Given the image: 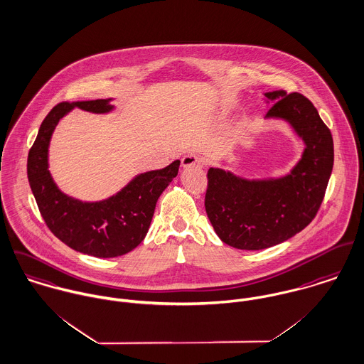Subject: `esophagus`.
I'll use <instances>...</instances> for the list:
<instances>
[{"mask_svg":"<svg viewBox=\"0 0 364 364\" xmlns=\"http://www.w3.org/2000/svg\"><path fill=\"white\" fill-rule=\"evenodd\" d=\"M204 166V160H203L200 156H198V154H195V153H189V154L183 156V159H182V166H183V168H189V166Z\"/></svg>","mask_w":364,"mask_h":364,"instance_id":"obj_1","label":"esophagus"}]
</instances>
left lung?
Wrapping results in <instances>:
<instances>
[{
	"mask_svg": "<svg viewBox=\"0 0 364 364\" xmlns=\"http://www.w3.org/2000/svg\"><path fill=\"white\" fill-rule=\"evenodd\" d=\"M264 96L276 101L265 119L288 122L304 150L298 164L279 178L246 179L221 168L208 169V220L224 243L242 250L267 249L304 230L323 203L333 166L330 129L311 101L285 90Z\"/></svg>",
	"mask_w": 364,
	"mask_h": 364,
	"instance_id": "8db88e82",
	"label": "left lung"
}]
</instances>
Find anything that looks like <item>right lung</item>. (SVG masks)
Segmentation results:
<instances>
[{"instance_id":"right-lung-1","label":"right lung","mask_w":364,"mask_h":364,"mask_svg":"<svg viewBox=\"0 0 364 364\" xmlns=\"http://www.w3.org/2000/svg\"><path fill=\"white\" fill-rule=\"evenodd\" d=\"M112 99L57 104L40 125L28 156V178L40 214L50 231L70 249L95 256L129 253L146 236L157 200L178 175L181 161L139 173L117 195L101 201H82L63 193L48 171V146L60 119L75 107L107 114Z\"/></svg>"}]
</instances>
